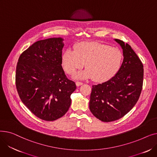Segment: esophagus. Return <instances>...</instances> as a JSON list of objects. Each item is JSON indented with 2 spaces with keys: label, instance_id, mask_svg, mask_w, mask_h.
<instances>
[{
  "label": "esophagus",
  "instance_id": "obj_1",
  "mask_svg": "<svg viewBox=\"0 0 157 157\" xmlns=\"http://www.w3.org/2000/svg\"><path fill=\"white\" fill-rule=\"evenodd\" d=\"M76 85H77L78 86H81V85H83V82H81V81H76Z\"/></svg>",
  "mask_w": 157,
  "mask_h": 157
}]
</instances>
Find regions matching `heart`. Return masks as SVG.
<instances>
[{"mask_svg":"<svg viewBox=\"0 0 157 157\" xmlns=\"http://www.w3.org/2000/svg\"><path fill=\"white\" fill-rule=\"evenodd\" d=\"M123 60L120 49L97 42L78 43L74 50L67 49L62 58V65L68 74H73L83 67L86 69L78 78H93L103 81L113 77L119 70Z\"/></svg>","mask_w":157,"mask_h":157,"instance_id":"b5f03b06","label":"heart"}]
</instances>
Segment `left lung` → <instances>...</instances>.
<instances>
[{"label":"left lung","mask_w":157,"mask_h":157,"mask_svg":"<svg viewBox=\"0 0 157 157\" xmlns=\"http://www.w3.org/2000/svg\"><path fill=\"white\" fill-rule=\"evenodd\" d=\"M115 40L123 49L124 58L121 67L108 81L92 86L89 102L90 111L104 122L117 120L132 109L143 84L142 62L128 44L118 39Z\"/></svg>","instance_id":"1"}]
</instances>
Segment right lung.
I'll list each match as a JSON object with an SVG mask.
<instances>
[{"mask_svg":"<svg viewBox=\"0 0 157 157\" xmlns=\"http://www.w3.org/2000/svg\"><path fill=\"white\" fill-rule=\"evenodd\" d=\"M63 39L49 38L32 44L19 57L16 86L27 108L39 118L54 121L67 112L75 82L62 67Z\"/></svg>","mask_w":157,"mask_h":157,"instance_id":"right-lung-1","label":"right lung"}]
</instances>
